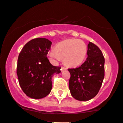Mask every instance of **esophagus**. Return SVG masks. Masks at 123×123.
<instances>
[{
	"label": "esophagus",
	"mask_w": 123,
	"mask_h": 123,
	"mask_svg": "<svg viewBox=\"0 0 123 123\" xmlns=\"http://www.w3.org/2000/svg\"><path fill=\"white\" fill-rule=\"evenodd\" d=\"M61 71H65L67 70V68L64 67H61Z\"/></svg>",
	"instance_id": "34e87169"
}]
</instances>
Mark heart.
Masks as SVG:
<instances>
[{"label": "heart", "instance_id": "heart-1", "mask_svg": "<svg viewBox=\"0 0 123 123\" xmlns=\"http://www.w3.org/2000/svg\"><path fill=\"white\" fill-rule=\"evenodd\" d=\"M87 52V46L83 41L70 38L58 43L55 50L49 53V56L55 62L63 58L67 65L77 67L84 61Z\"/></svg>", "mask_w": 123, "mask_h": 123}]
</instances>
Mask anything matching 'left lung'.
<instances>
[{"label": "left lung", "mask_w": 123, "mask_h": 123, "mask_svg": "<svg viewBox=\"0 0 123 123\" xmlns=\"http://www.w3.org/2000/svg\"><path fill=\"white\" fill-rule=\"evenodd\" d=\"M87 55V58L81 66L68 69L71 74L69 80L71 95L80 101H87L96 96L105 74V59L99 48L89 42Z\"/></svg>", "instance_id": "obj_1"}]
</instances>
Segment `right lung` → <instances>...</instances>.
<instances>
[{
	"label": "right lung",
	"mask_w": 123,
	"mask_h": 123,
	"mask_svg": "<svg viewBox=\"0 0 123 123\" xmlns=\"http://www.w3.org/2000/svg\"><path fill=\"white\" fill-rule=\"evenodd\" d=\"M52 42L37 38L25 44L18 56L17 74L22 90L30 98L46 97L52 88V79L61 67L52 65L47 57Z\"/></svg>",
	"instance_id": "right-lung-1"
}]
</instances>
